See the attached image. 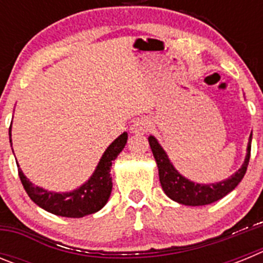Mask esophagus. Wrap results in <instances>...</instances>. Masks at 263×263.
I'll return each instance as SVG.
<instances>
[{"instance_id":"obj_1","label":"esophagus","mask_w":263,"mask_h":263,"mask_svg":"<svg viewBox=\"0 0 263 263\" xmlns=\"http://www.w3.org/2000/svg\"><path fill=\"white\" fill-rule=\"evenodd\" d=\"M150 127H152V122H150V121L145 120V118H138V120L134 121L133 125H132V132L136 134H142L148 132Z\"/></svg>"}]
</instances>
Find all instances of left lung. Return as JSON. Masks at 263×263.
<instances>
[{"label":"left lung","instance_id":"8db88e82","mask_svg":"<svg viewBox=\"0 0 263 263\" xmlns=\"http://www.w3.org/2000/svg\"><path fill=\"white\" fill-rule=\"evenodd\" d=\"M148 143L152 147L153 155L157 160L158 171H159L160 185L163 188L164 194L171 199L183 205H206V204L215 203L229 192H232L242 180L246 173L248 164L250 159V148H252V134L249 137L248 148H246V157L241 168L233 174L231 178L225 179L222 182L211 183V184H199L191 182L190 179L184 178L176 171L173 163L170 162L166 152H164L157 138L153 136L148 137Z\"/></svg>","mask_w":263,"mask_h":263}]
</instances>
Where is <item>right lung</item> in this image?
Instances as JSON below:
<instances>
[{
	"mask_svg": "<svg viewBox=\"0 0 263 263\" xmlns=\"http://www.w3.org/2000/svg\"><path fill=\"white\" fill-rule=\"evenodd\" d=\"M9 136L11 145V125L9 127ZM126 141L127 133H122L118 138H116L103 154L92 176L84 184L71 192H51L45 188L34 185L23 175L20 164H17L18 175L25 191L36 205L62 217H84L100 211L108 203L113 185L110 176L111 163L124 150Z\"/></svg>",
	"mask_w": 263,
	"mask_h": 263,
	"instance_id": "right-lung-1",
	"label": "right lung"
}]
</instances>
